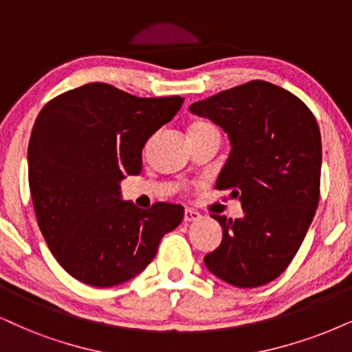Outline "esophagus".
<instances>
[{
  "label": "esophagus",
  "mask_w": 352,
  "mask_h": 352,
  "mask_svg": "<svg viewBox=\"0 0 352 352\" xmlns=\"http://www.w3.org/2000/svg\"><path fill=\"white\" fill-rule=\"evenodd\" d=\"M201 219V214L194 209H186L184 210V222H194V220Z\"/></svg>",
  "instance_id": "esophagus-1"
}]
</instances>
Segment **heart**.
<instances>
[{
    "instance_id": "heart-1",
    "label": "heart",
    "mask_w": 352,
    "mask_h": 352,
    "mask_svg": "<svg viewBox=\"0 0 352 352\" xmlns=\"http://www.w3.org/2000/svg\"><path fill=\"white\" fill-rule=\"evenodd\" d=\"M209 127H214V125L207 122H196L192 125V129H190V132H194V130H201V129H209Z\"/></svg>"
}]
</instances>
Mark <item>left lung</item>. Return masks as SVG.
Returning a JSON list of instances; mask_svg holds the SVG:
<instances>
[{
  "instance_id": "left-lung-1",
  "label": "left lung",
  "mask_w": 352,
  "mask_h": 352,
  "mask_svg": "<svg viewBox=\"0 0 352 352\" xmlns=\"http://www.w3.org/2000/svg\"><path fill=\"white\" fill-rule=\"evenodd\" d=\"M228 133V162L217 189L240 199L245 219L212 217L222 243L204 263L235 285L259 287L279 277L300 248L320 202L322 135L296 94L253 80L190 104Z\"/></svg>"
}]
</instances>
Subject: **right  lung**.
I'll use <instances>...</instances> for the list:
<instances>
[{
  "label": "right lung",
  "instance_id": "1",
  "mask_svg": "<svg viewBox=\"0 0 352 352\" xmlns=\"http://www.w3.org/2000/svg\"><path fill=\"white\" fill-rule=\"evenodd\" d=\"M183 101L89 83L38 112L28 150L34 210L52 254L83 284L112 287L135 277L183 222V206L155 202L142 210L119 190L125 175H140L146 140Z\"/></svg>",
  "mask_w": 352,
  "mask_h": 352
}]
</instances>
